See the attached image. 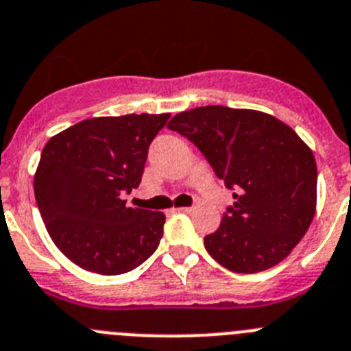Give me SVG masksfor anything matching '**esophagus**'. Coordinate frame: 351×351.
<instances>
[{
	"instance_id": "34e87169",
	"label": "esophagus",
	"mask_w": 351,
	"mask_h": 351,
	"mask_svg": "<svg viewBox=\"0 0 351 351\" xmlns=\"http://www.w3.org/2000/svg\"><path fill=\"white\" fill-rule=\"evenodd\" d=\"M178 211H182V213H192V211H194V208H192V206H182V208H178Z\"/></svg>"
}]
</instances>
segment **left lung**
<instances>
[{"instance_id":"left-lung-1","label":"left lung","mask_w":351,"mask_h":351,"mask_svg":"<svg viewBox=\"0 0 351 351\" xmlns=\"http://www.w3.org/2000/svg\"><path fill=\"white\" fill-rule=\"evenodd\" d=\"M171 131L204 156L232 191L208 254L234 273L282 262L306 234L317 206V162L293 129L267 113L201 106L173 117Z\"/></svg>"}]
</instances>
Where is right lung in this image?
I'll list each match as a JSON object with an SVG mask.
<instances>
[{"instance_id":"right-lung-1","label":"right lung","mask_w":351,"mask_h":351,"mask_svg":"<svg viewBox=\"0 0 351 351\" xmlns=\"http://www.w3.org/2000/svg\"><path fill=\"white\" fill-rule=\"evenodd\" d=\"M168 119L97 117L43 148L34 175L38 210L56 246L82 269L128 273L157 250L166 217L129 208L124 194L140 185L148 147Z\"/></svg>"}]
</instances>
